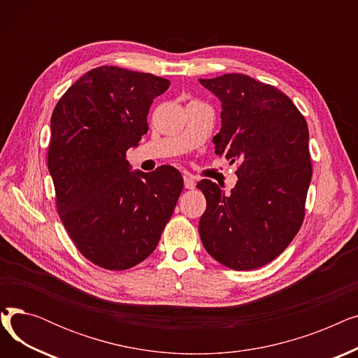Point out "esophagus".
Instances as JSON below:
<instances>
[{
    "mask_svg": "<svg viewBox=\"0 0 358 358\" xmlns=\"http://www.w3.org/2000/svg\"><path fill=\"white\" fill-rule=\"evenodd\" d=\"M184 187H185V189H189V190L194 189V187H196V180H194L193 176H190V174H185L184 176Z\"/></svg>",
    "mask_w": 358,
    "mask_h": 358,
    "instance_id": "obj_1",
    "label": "esophagus"
}]
</instances>
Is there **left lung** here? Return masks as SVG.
Returning <instances> with one entry per match:
<instances>
[{"instance_id": "obj_1", "label": "left lung", "mask_w": 358, "mask_h": 358, "mask_svg": "<svg viewBox=\"0 0 358 358\" xmlns=\"http://www.w3.org/2000/svg\"><path fill=\"white\" fill-rule=\"evenodd\" d=\"M222 103L215 152L238 162L229 194L201 180L208 208L199 222L204 250L232 270H254L283 252L305 217L312 178L309 129L292 100L243 73L199 80Z\"/></svg>"}]
</instances>
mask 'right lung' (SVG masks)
Returning <instances> with one entry per match:
<instances>
[{"label":"right lung","instance_id":"right-lung-1","mask_svg":"<svg viewBox=\"0 0 358 358\" xmlns=\"http://www.w3.org/2000/svg\"><path fill=\"white\" fill-rule=\"evenodd\" d=\"M169 81L100 66L71 85L50 119L48 168L56 208L75 247L94 264L127 270L157 248L182 190L178 169L131 171L126 150Z\"/></svg>","mask_w":358,"mask_h":358}]
</instances>
